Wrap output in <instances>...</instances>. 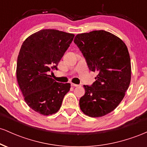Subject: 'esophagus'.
Listing matches in <instances>:
<instances>
[{
  "instance_id": "esophagus-1",
  "label": "esophagus",
  "mask_w": 147,
  "mask_h": 147,
  "mask_svg": "<svg viewBox=\"0 0 147 147\" xmlns=\"http://www.w3.org/2000/svg\"><path fill=\"white\" fill-rule=\"evenodd\" d=\"M71 86L74 87H77V86H79V85H78V84H71Z\"/></svg>"
}]
</instances>
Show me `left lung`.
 I'll return each mask as SVG.
<instances>
[{"instance_id": "8db88e82", "label": "left lung", "mask_w": 147, "mask_h": 147, "mask_svg": "<svg viewBox=\"0 0 147 147\" xmlns=\"http://www.w3.org/2000/svg\"><path fill=\"white\" fill-rule=\"evenodd\" d=\"M74 43L89 70L98 72L92 85L84 86L80 109L90 117H102L119 105L129 86L131 67L128 48L120 38L104 30L79 34Z\"/></svg>"}]
</instances>
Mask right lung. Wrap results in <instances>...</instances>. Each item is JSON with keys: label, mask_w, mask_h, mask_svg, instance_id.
<instances>
[{"label": "right lung", "mask_w": 147, "mask_h": 147, "mask_svg": "<svg viewBox=\"0 0 147 147\" xmlns=\"http://www.w3.org/2000/svg\"><path fill=\"white\" fill-rule=\"evenodd\" d=\"M75 35L56 30H42L25 39L20 50L16 78L26 104L38 113H57L70 84L57 82L49 72L57 65Z\"/></svg>", "instance_id": "add662e5"}]
</instances>
